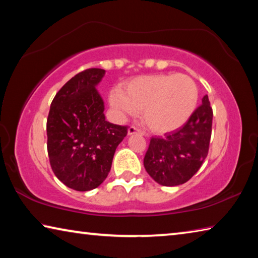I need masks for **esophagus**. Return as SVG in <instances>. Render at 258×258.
<instances>
[{
  "instance_id": "obj_1",
  "label": "esophagus",
  "mask_w": 258,
  "mask_h": 258,
  "mask_svg": "<svg viewBox=\"0 0 258 258\" xmlns=\"http://www.w3.org/2000/svg\"><path fill=\"white\" fill-rule=\"evenodd\" d=\"M127 132H128V135H132V134H143L142 131H140L139 128L135 127V126H131Z\"/></svg>"
}]
</instances>
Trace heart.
<instances>
[{
    "instance_id": "1",
    "label": "heart",
    "mask_w": 258,
    "mask_h": 258,
    "mask_svg": "<svg viewBox=\"0 0 258 258\" xmlns=\"http://www.w3.org/2000/svg\"><path fill=\"white\" fill-rule=\"evenodd\" d=\"M198 99L195 81L175 74L133 78L123 91L112 90L109 94V103L120 117L142 111L145 124L159 134L182 127L195 112Z\"/></svg>"
}]
</instances>
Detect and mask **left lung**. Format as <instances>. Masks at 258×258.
<instances>
[{
	"label": "left lung",
	"instance_id": "obj_1",
	"mask_svg": "<svg viewBox=\"0 0 258 258\" xmlns=\"http://www.w3.org/2000/svg\"><path fill=\"white\" fill-rule=\"evenodd\" d=\"M213 110L208 95L189 120L165 138H152L143 165L148 174L165 186L180 185L198 172L206 159L212 135Z\"/></svg>",
	"mask_w": 258,
	"mask_h": 258
}]
</instances>
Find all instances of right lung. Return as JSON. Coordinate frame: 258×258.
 Listing matches in <instances>:
<instances>
[{"mask_svg":"<svg viewBox=\"0 0 258 258\" xmlns=\"http://www.w3.org/2000/svg\"><path fill=\"white\" fill-rule=\"evenodd\" d=\"M106 71L91 68L74 76L55 94L46 121L47 154L54 175L76 191H90L106 180L116 148L127 126L104 117L97 86Z\"/></svg>","mask_w":258,"mask_h":258,"instance_id":"obj_1","label":"right lung"}]
</instances>
